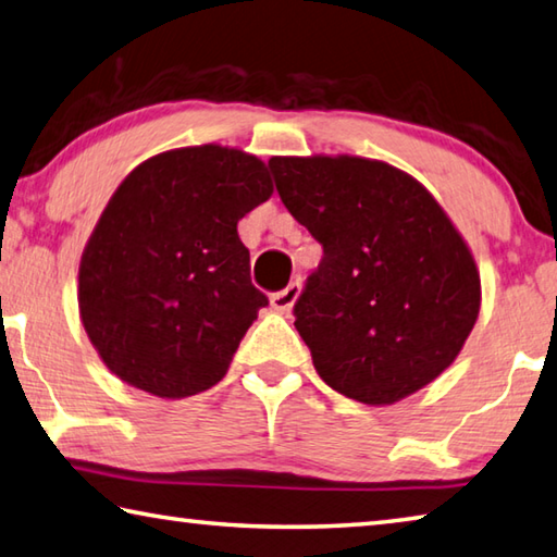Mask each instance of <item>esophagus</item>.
Returning a JSON list of instances; mask_svg holds the SVG:
<instances>
[{"mask_svg":"<svg viewBox=\"0 0 557 557\" xmlns=\"http://www.w3.org/2000/svg\"><path fill=\"white\" fill-rule=\"evenodd\" d=\"M299 292H301L299 280L289 282V285H287L285 289H280V292H275V295L270 297V305H272V309L280 311V313H287L292 307H295V301H297V297H299Z\"/></svg>","mask_w":557,"mask_h":557,"instance_id":"obj_1","label":"esophagus"}]
</instances>
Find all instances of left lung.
Wrapping results in <instances>:
<instances>
[{"mask_svg": "<svg viewBox=\"0 0 557 557\" xmlns=\"http://www.w3.org/2000/svg\"><path fill=\"white\" fill-rule=\"evenodd\" d=\"M268 168L323 248L295 305L319 377L375 407L426 387L480 313V272L446 211L382 160L270 158Z\"/></svg>", "mask_w": 557, "mask_h": 557, "instance_id": "8db88e82", "label": "left lung"}]
</instances>
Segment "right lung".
I'll list each match as a JSON object with an SVG mask.
<instances>
[{"instance_id": "1", "label": "right lung", "mask_w": 557, "mask_h": 557, "mask_svg": "<svg viewBox=\"0 0 557 557\" xmlns=\"http://www.w3.org/2000/svg\"><path fill=\"white\" fill-rule=\"evenodd\" d=\"M272 195L262 160L224 146L160 153L121 182L79 260V317L104 366L163 399L226 375L268 307L238 221Z\"/></svg>"}]
</instances>
